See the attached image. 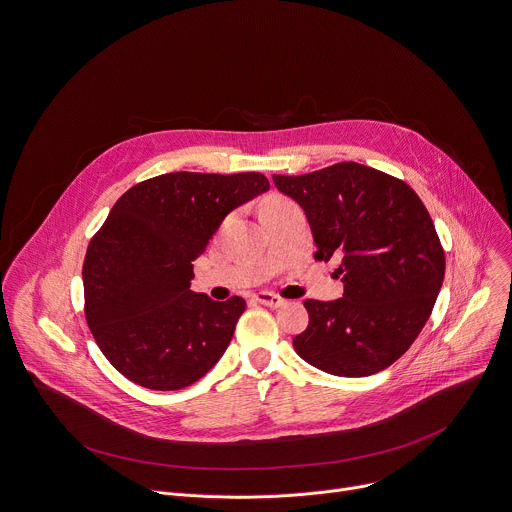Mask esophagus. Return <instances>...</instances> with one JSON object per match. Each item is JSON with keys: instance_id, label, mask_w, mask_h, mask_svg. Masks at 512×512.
<instances>
[{"instance_id": "34e87169", "label": "esophagus", "mask_w": 512, "mask_h": 512, "mask_svg": "<svg viewBox=\"0 0 512 512\" xmlns=\"http://www.w3.org/2000/svg\"><path fill=\"white\" fill-rule=\"evenodd\" d=\"M254 301L260 303V305H266V307H282L285 305V299L274 295V293H268V291H260L254 295Z\"/></svg>"}]
</instances>
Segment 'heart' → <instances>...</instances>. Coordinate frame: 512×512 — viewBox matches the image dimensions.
<instances>
[{
	"label": "heart",
	"mask_w": 512,
	"mask_h": 512,
	"mask_svg": "<svg viewBox=\"0 0 512 512\" xmlns=\"http://www.w3.org/2000/svg\"><path fill=\"white\" fill-rule=\"evenodd\" d=\"M285 203H289L287 199H282V197H270L264 205H262V209H272V207H280V205H285Z\"/></svg>",
	"instance_id": "heart-1"
}]
</instances>
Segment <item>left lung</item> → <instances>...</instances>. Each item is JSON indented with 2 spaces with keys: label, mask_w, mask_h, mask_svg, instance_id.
<instances>
[{
  "label": "left lung",
  "mask_w": 512,
  "mask_h": 512,
  "mask_svg": "<svg viewBox=\"0 0 512 512\" xmlns=\"http://www.w3.org/2000/svg\"><path fill=\"white\" fill-rule=\"evenodd\" d=\"M311 225L315 260L339 258L344 297L307 299L309 325L293 339L311 366L360 378L399 360L427 323L445 254L419 195L382 170L337 162L309 175H272Z\"/></svg>",
  "instance_id": "left-lung-1"
}]
</instances>
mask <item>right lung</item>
Wrapping results in <instances>:
<instances>
[{
    "instance_id": "add662e5",
    "label": "right lung",
    "mask_w": 512,
    "mask_h": 512,
    "mask_svg": "<svg viewBox=\"0 0 512 512\" xmlns=\"http://www.w3.org/2000/svg\"><path fill=\"white\" fill-rule=\"evenodd\" d=\"M268 189L260 173H168L111 207L83 262L85 319L128 380L179 390L223 356L246 301L193 293V262L227 213Z\"/></svg>"
}]
</instances>
